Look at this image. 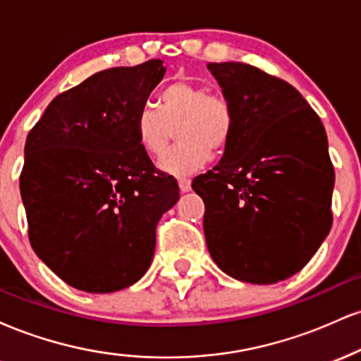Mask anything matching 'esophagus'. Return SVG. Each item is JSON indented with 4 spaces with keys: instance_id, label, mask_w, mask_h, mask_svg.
<instances>
[{
    "instance_id": "1",
    "label": "esophagus",
    "mask_w": 361,
    "mask_h": 361,
    "mask_svg": "<svg viewBox=\"0 0 361 361\" xmlns=\"http://www.w3.org/2000/svg\"><path fill=\"white\" fill-rule=\"evenodd\" d=\"M178 185H180V192L186 193L192 190V181L188 178H178Z\"/></svg>"
}]
</instances>
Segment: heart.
Here are the masks:
<instances>
[{
	"label": "heart",
	"mask_w": 361,
	"mask_h": 361,
	"mask_svg": "<svg viewBox=\"0 0 361 361\" xmlns=\"http://www.w3.org/2000/svg\"><path fill=\"white\" fill-rule=\"evenodd\" d=\"M234 109L221 93H209L207 86L178 81L159 94V106H140L134 120L139 146L149 156H161L176 130L180 146L157 163L168 175L185 176L209 163L214 152H222L234 134Z\"/></svg>",
	"instance_id": "heart-1"
}]
</instances>
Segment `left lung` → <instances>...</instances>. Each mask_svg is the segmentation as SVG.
Listing matches in <instances>:
<instances>
[{"label":"left lung","mask_w":361,"mask_h":361,"mask_svg":"<svg viewBox=\"0 0 361 361\" xmlns=\"http://www.w3.org/2000/svg\"><path fill=\"white\" fill-rule=\"evenodd\" d=\"M234 134L193 180L210 256L226 275L270 285L300 271L329 234L334 169L324 126L292 85L243 62H209Z\"/></svg>","instance_id":"8db88e82"}]
</instances>
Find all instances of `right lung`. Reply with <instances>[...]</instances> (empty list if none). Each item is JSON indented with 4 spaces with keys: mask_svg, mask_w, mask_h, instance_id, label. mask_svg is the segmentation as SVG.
Wrapping results in <instances>:
<instances>
[{
    "mask_svg": "<svg viewBox=\"0 0 361 361\" xmlns=\"http://www.w3.org/2000/svg\"><path fill=\"white\" fill-rule=\"evenodd\" d=\"M166 68L100 71L56 97L28 132L20 193L35 255L71 287L109 293L151 267L156 226L180 200L139 146L134 120Z\"/></svg>",
    "mask_w": 361,
    "mask_h": 361,
    "instance_id": "right-lung-1",
    "label": "right lung"
}]
</instances>
